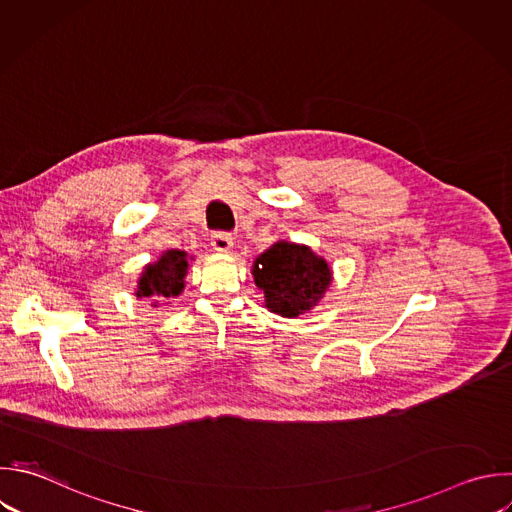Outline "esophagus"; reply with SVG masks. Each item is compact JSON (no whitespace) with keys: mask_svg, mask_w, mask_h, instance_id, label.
Here are the masks:
<instances>
[{"mask_svg":"<svg viewBox=\"0 0 512 512\" xmlns=\"http://www.w3.org/2000/svg\"><path fill=\"white\" fill-rule=\"evenodd\" d=\"M232 246H234V242H232V236L228 232H216L212 236V248L216 252H230Z\"/></svg>","mask_w":512,"mask_h":512,"instance_id":"esophagus-1","label":"esophagus"}]
</instances>
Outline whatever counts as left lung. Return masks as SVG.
Returning a JSON list of instances; mask_svg holds the SVG:
<instances>
[{
	"instance_id": "8db88e82",
	"label": "left lung",
	"mask_w": 512,
	"mask_h": 512,
	"mask_svg": "<svg viewBox=\"0 0 512 512\" xmlns=\"http://www.w3.org/2000/svg\"><path fill=\"white\" fill-rule=\"evenodd\" d=\"M254 282L264 290L270 312L296 318L312 310L332 282L330 266L308 246L280 240L252 266Z\"/></svg>"
}]
</instances>
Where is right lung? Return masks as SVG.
<instances>
[{
    "label": "right lung",
    "instance_id": "add662e5",
    "mask_svg": "<svg viewBox=\"0 0 512 512\" xmlns=\"http://www.w3.org/2000/svg\"><path fill=\"white\" fill-rule=\"evenodd\" d=\"M188 274V254L182 250H166L154 264H148L138 280L136 296L152 298L154 306L162 300L180 296Z\"/></svg>",
    "mask_w": 512,
    "mask_h": 512
}]
</instances>
